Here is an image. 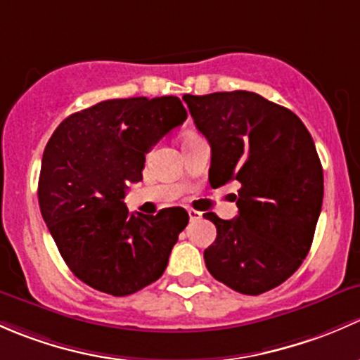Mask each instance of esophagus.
Segmentation results:
<instances>
[{
	"mask_svg": "<svg viewBox=\"0 0 360 360\" xmlns=\"http://www.w3.org/2000/svg\"><path fill=\"white\" fill-rule=\"evenodd\" d=\"M187 213H188V220H191V221H195V220H199V218H201V211L187 210Z\"/></svg>",
	"mask_w": 360,
	"mask_h": 360,
	"instance_id": "esophagus-1",
	"label": "esophagus"
}]
</instances>
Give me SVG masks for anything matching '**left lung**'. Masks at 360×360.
Segmentation results:
<instances>
[{"instance_id":"left-lung-1","label":"left lung","mask_w":360,"mask_h":360,"mask_svg":"<svg viewBox=\"0 0 360 360\" xmlns=\"http://www.w3.org/2000/svg\"><path fill=\"white\" fill-rule=\"evenodd\" d=\"M184 100L211 146V187L240 185L236 218L205 214L217 227L207 270L237 292L262 295L291 277L312 246L324 198L312 136L295 112L253 91Z\"/></svg>"}]
</instances>
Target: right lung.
Returning <instances> with one entry per match:
<instances>
[{
  "label": "right lung",
  "instance_id": "add662e5",
  "mask_svg": "<svg viewBox=\"0 0 360 360\" xmlns=\"http://www.w3.org/2000/svg\"><path fill=\"white\" fill-rule=\"evenodd\" d=\"M187 120L179 97L114 98L65 117L43 153L38 199L70 272L94 290L126 296L162 276L187 227L184 207L129 213V184L146 154Z\"/></svg>",
  "mask_w": 360,
  "mask_h": 360
}]
</instances>
